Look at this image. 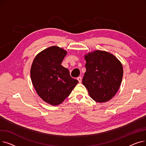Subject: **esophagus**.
I'll list each match as a JSON object with an SVG mask.
<instances>
[{
  "instance_id": "34e87169",
  "label": "esophagus",
  "mask_w": 146,
  "mask_h": 146,
  "mask_svg": "<svg viewBox=\"0 0 146 146\" xmlns=\"http://www.w3.org/2000/svg\"><path fill=\"white\" fill-rule=\"evenodd\" d=\"M77 79L78 80V81H79V83H81V82H82V77H80V76H79V77H78V78H77Z\"/></svg>"
}]
</instances>
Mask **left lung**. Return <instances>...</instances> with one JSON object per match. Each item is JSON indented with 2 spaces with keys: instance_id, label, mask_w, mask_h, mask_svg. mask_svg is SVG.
Returning <instances> with one entry per match:
<instances>
[{
  "instance_id": "1",
  "label": "left lung",
  "mask_w": 146,
  "mask_h": 146,
  "mask_svg": "<svg viewBox=\"0 0 146 146\" xmlns=\"http://www.w3.org/2000/svg\"><path fill=\"white\" fill-rule=\"evenodd\" d=\"M86 72L82 80L90 96L97 102L111 99L118 90L123 76V67L111 53L95 50L85 56Z\"/></svg>"
}]
</instances>
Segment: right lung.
<instances>
[{
  "label": "right lung",
  "mask_w": 146,
  "mask_h": 146,
  "mask_svg": "<svg viewBox=\"0 0 146 146\" xmlns=\"http://www.w3.org/2000/svg\"><path fill=\"white\" fill-rule=\"evenodd\" d=\"M67 51L57 46L46 48L35 57L31 78L37 94L51 105L62 103L79 82L61 64Z\"/></svg>",
  "instance_id": "right-lung-1"
}]
</instances>
